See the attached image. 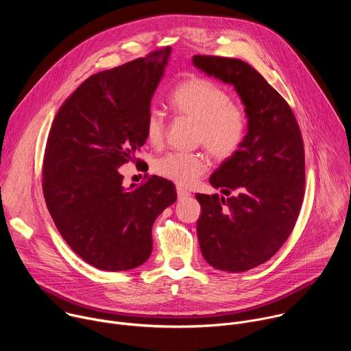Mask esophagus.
<instances>
[{
	"label": "esophagus",
	"mask_w": 351,
	"mask_h": 351,
	"mask_svg": "<svg viewBox=\"0 0 351 351\" xmlns=\"http://www.w3.org/2000/svg\"><path fill=\"white\" fill-rule=\"evenodd\" d=\"M176 193H178V199H184V198H187L190 195V191H187L186 189H183L180 186L176 187Z\"/></svg>",
	"instance_id": "34e87169"
}]
</instances>
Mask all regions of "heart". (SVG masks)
Here are the masks:
<instances>
[{"mask_svg":"<svg viewBox=\"0 0 351 351\" xmlns=\"http://www.w3.org/2000/svg\"><path fill=\"white\" fill-rule=\"evenodd\" d=\"M171 107L179 117L195 123L194 141L203 144L215 160H229L241 148L248 130L247 114L217 83L198 76L183 80L171 95ZM165 129L164 114L157 108L149 110L145 118L147 140L153 145L162 144ZM207 169V157L197 152H172L154 164L157 175L186 187Z\"/></svg>","mask_w":351,"mask_h":351,"instance_id":"obj_1","label":"heart"}]
</instances>
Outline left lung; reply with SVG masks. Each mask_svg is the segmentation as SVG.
Masks as SVG:
<instances>
[{
    "label": "left lung",
    "mask_w": 351,
    "mask_h": 351,
    "mask_svg": "<svg viewBox=\"0 0 351 351\" xmlns=\"http://www.w3.org/2000/svg\"><path fill=\"white\" fill-rule=\"evenodd\" d=\"M193 64L234 86L248 118L245 140L210 183L218 194H195L199 248L217 269L243 272L267 263L290 236L304 198V143L286 99L252 65L194 56Z\"/></svg>",
    "instance_id": "1"
}]
</instances>
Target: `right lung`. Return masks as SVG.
Returning <instances> with one entry per match:
<instances>
[{
  "mask_svg": "<svg viewBox=\"0 0 351 351\" xmlns=\"http://www.w3.org/2000/svg\"><path fill=\"white\" fill-rule=\"evenodd\" d=\"M171 47L84 80L60 108L43 161V194L58 232L87 264L128 271L147 261L153 225L176 202L172 182L145 175L126 190L119 168L140 164L145 118Z\"/></svg>",
  "mask_w": 351,
  "mask_h": 351,
  "instance_id": "add662e5",
  "label": "right lung"
}]
</instances>
